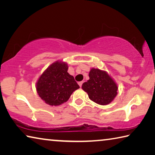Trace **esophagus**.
Returning <instances> with one entry per match:
<instances>
[{
    "mask_svg": "<svg viewBox=\"0 0 155 155\" xmlns=\"http://www.w3.org/2000/svg\"><path fill=\"white\" fill-rule=\"evenodd\" d=\"M83 81H81V82H78V85H79L80 86V87H81V86H82V85H83Z\"/></svg>",
    "mask_w": 155,
    "mask_h": 155,
    "instance_id": "obj_1",
    "label": "esophagus"
}]
</instances>
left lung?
I'll use <instances>...</instances> for the list:
<instances>
[{
    "label": "left lung",
    "mask_w": 155,
    "mask_h": 155,
    "mask_svg": "<svg viewBox=\"0 0 155 155\" xmlns=\"http://www.w3.org/2000/svg\"><path fill=\"white\" fill-rule=\"evenodd\" d=\"M89 79L82 85L91 101L101 105H107L117 94V85L106 71L91 68Z\"/></svg>",
    "instance_id": "8db88e82"
}]
</instances>
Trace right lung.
I'll return each mask as SVG.
<instances>
[{"label":"right lung","mask_w":155,"mask_h":155,"mask_svg":"<svg viewBox=\"0 0 155 155\" xmlns=\"http://www.w3.org/2000/svg\"><path fill=\"white\" fill-rule=\"evenodd\" d=\"M65 62L57 61L44 71L36 83L39 96L51 106H58L68 101L79 85L68 72Z\"/></svg>","instance_id":"obj_1"}]
</instances>
